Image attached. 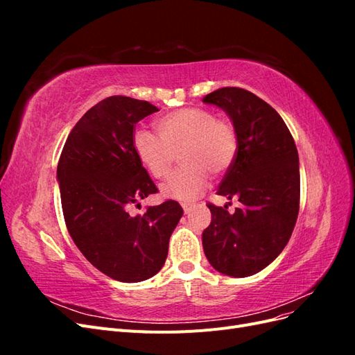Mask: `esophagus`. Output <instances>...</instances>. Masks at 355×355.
Here are the masks:
<instances>
[{
  "mask_svg": "<svg viewBox=\"0 0 355 355\" xmlns=\"http://www.w3.org/2000/svg\"><path fill=\"white\" fill-rule=\"evenodd\" d=\"M191 207H192V204H189V202H184V204H182V209H184L185 213H188V211L191 210Z\"/></svg>",
  "mask_w": 355,
  "mask_h": 355,
  "instance_id": "obj_1",
  "label": "esophagus"
}]
</instances>
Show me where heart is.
<instances>
[{
  "mask_svg": "<svg viewBox=\"0 0 355 355\" xmlns=\"http://www.w3.org/2000/svg\"><path fill=\"white\" fill-rule=\"evenodd\" d=\"M158 136L136 128L133 153L153 178H164L179 151L182 164L161 185V194L178 201H191L209 185V175H227L239 154V133L227 116L209 110L187 106L163 115L157 121Z\"/></svg>",
  "mask_w": 355,
  "mask_h": 355,
  "instance_id": "b5f03b06",
  "label": "heart"
}]
</instances>
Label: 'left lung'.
Wrapping results in <instances>:
<instances>
[{
    "mask_svg": "<svg viewBox=\"0 0 355 355\" xmlns=\"http://www.w3.org/2000/svg\"><path fill=\"white\" fill-rule=\"evenodd\" d=\"M204 103L228 114L239 154L218 194L239 200L234 213L207 204L211 222L202 249L214 270L230 277L262 271L283 252L299 213V155L286 123L271 105L240 87L207 94Z\"/></svg>",
    "mask_w": 355,
    "mask_h": 355,
    "instance_id": "left-lung-1",
    "label": "left lung"
}]
</instances>
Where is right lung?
I'll list each match as a JSON object with an SVG mask.
<instances>
[{"label":"right lung","mask_w":355,"mask_h":355,"mask_svg":"<svg viewBox=\"0 0 355 355\" xmlns=\"http://www.w3.org/2000/svg\"><path fill=\"white\" fill-rule=\"evenodd\" d=\"M157 111L127 96L101 101L75 124L58 164L63 218L75 245L94 268L123 283L148 280L163 268L184 214L173 200L144 214L128 213L158 192L132 148L136 124Z\"/></svg>","instance_id":"right-lung-1"}]
</instances>
